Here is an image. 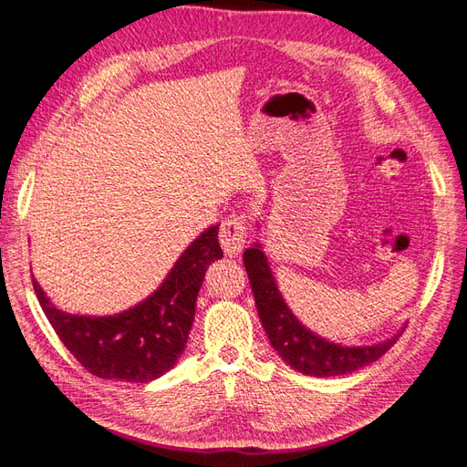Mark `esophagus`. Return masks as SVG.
I'll return each instance as SVG.
<instances>
[{
	"instance_id": "obj_1",
	"label": "esophagus",
	"mask_w": 467,
	"mask_h": 467,
	"mask_svg": "<svg viewBox=\"0 0 467 467\" xmlns=\"http://www.w3.org/2000/svg\"><path fill=\"white\" fill-rule=\"evenodd\" d=\"M247 230H249V223H247L245 216L232 214L230 218H225L222 222L220 244L230 257L237 255V253L244 249L245 239H247Z\"/></svg>"
}]
</instances>
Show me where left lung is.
I'll return each instance as SVG.
<instances>
[{
	"instance_id": "left-lung-1",
	"label": "left lung",
	"mask_w": 467,
	"mask_h": 467,
	"mask_svg": "<svg viewBox=\"0 0 467 467\" xmlns=\"http://www.w3.org/2000/svg\"><path fill=\"white\" fill-rule=\"evenodd\" d=\"M244 265L255 296L257 312L268 341L290 368L306 376L329 378L350 374L362 366L376 362L398 343L401 333L372 347H341L307 331L294 317L275 285V276L268 268L265 253L259 245L244 253Z\"/></svg>"
}]
</instances>
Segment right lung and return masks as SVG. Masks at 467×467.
I'll return each mask as SVG.
<instances>
[{"label": "right lung", "mask_w": 467, "mask_h": 467, "mask_svg": "<svg viewBox=\"0 0 467 467\" xmlns=\"http://www.w3.org/2000/svg\"><path fill=\"white\" fill-rule=\"evenodd\" d=\"M218 228L212 225L194 239L163 285L132 309L109 317L66 314L50 304L33 278L42 312L66 348L93 376L138 384L160 378L185 350L206 268L223 257Z\"/></svg>", "instance_id": "obj_1"}]
</instances>
